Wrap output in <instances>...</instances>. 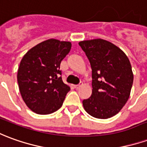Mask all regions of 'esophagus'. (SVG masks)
<instances>
[{
	"label": "esophagus",
	"instance_id": "esophagus-1",
	"mask_svg": "<svg viewBox=\"0 0 147 147\" xmlns=\"http://www.w3.org/2000/svg\"><path fill=\"white\" fill-rule=\"evenodd\" d=\"M82 85H83V84L81 83L80 84H78V85H75V86H74V88H76V89H79V88H80Z\"/></svg>",
	"mask_w": 147,
	"mask_h": 147
}]
</instances>
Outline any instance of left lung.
Segmentation results:
<instances>
[{
  "label": "left lung",
  "mask_w": 147,
  "mask_h": 147,
  "mask_svg": "<svg viewBox=\"0 0 147 147\" xmlns=\"http://www.w3.org/2000/svg\"><path fill=\"white\" fill-rule=\"evenodd\" d=\"M90 61L92 93L83 100L91 116L106 119L119 112L130 97L134 75L130 60L112 43L94 39L79 42Z\"/></svg>",
  "instance_id": "8db88e82"
}]
</instances>
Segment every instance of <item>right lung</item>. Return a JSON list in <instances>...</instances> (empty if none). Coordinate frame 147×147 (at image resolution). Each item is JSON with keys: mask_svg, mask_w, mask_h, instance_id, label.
I'll return each mask as SVG.
<instances>
[{"mask_svg": "<svg viewBox=\"0 0 147 147\" xmlns=\"http://www.w3.org/2000/svg\"><path fill=\"white\" fill-rule=\"evenodd\" d=\"M71 48V42L49 39L32 48L23 56L17 82L21 97L31 111L49 115L62 107L70 87L59 76V66Z\"/></svg>", "mask_w": 147, "mask_h": 147, "instance_id": "obj_1", "label": "right lung"}]
</instances>
